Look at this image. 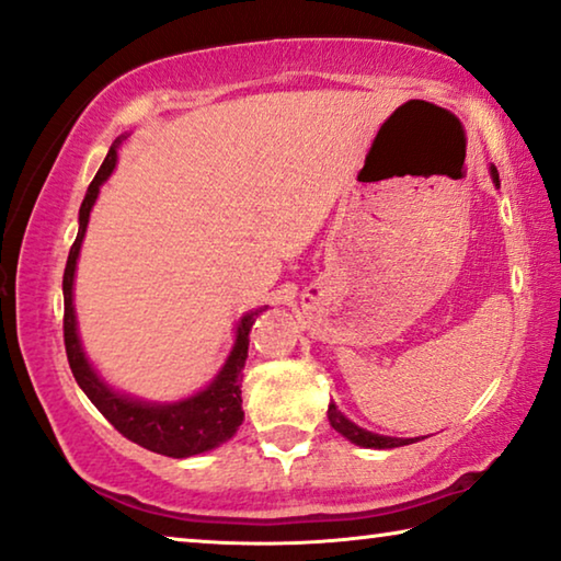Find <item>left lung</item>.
Wrapping results in <instances>:
<instances>
[{
    "instance_id": "8db88e82",
    "label": "left lung",
    "mask_w": 561,
    "mask_h": 561,
    "mask_svg": "<svg viewBox=\"0 0 561 561\" xmlns=\"http://www.w3.org/2000/svg\"><path fill=\"white\" fill-rule=\"evenodd\" d=\"M491 179L499 186V171L491 165ZM328 417H330V425L337 433H342L350 443H355V446H363V448H398V446H408V443H415L413 438H390V436H378V433H370L360 428V425H355L353 421H347L345 415L337 411V405L330 403L328 408Z\"/></svg>"
}]
</instances>
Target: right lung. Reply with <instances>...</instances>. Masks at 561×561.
<instances>
[{"label":"right lung","mask_w":561,"mask_h":561,"mask_svg":"<svg viewBox=\"0 0 561 561\" xmlns=\"http://www.w3.org/2000/svg\"><path fill=\"white\" fill-rule=\"evenodd\" d=\"M123 138H115V144L107 150L103 165L95 173L93 183L88 186V194L82 198L80 206V229L78 239L67 256L65 277H62V295H65V350L67 363L78 380L82 392L90 398L100 413L107 417V423L115 431L123 433L125 438L138 443L153 454L171 456V458H188L206 454L221 443H227L233 433L239 431L241 421H244V411H241V370H244L247 353H249V332L259 312L266 307H259L254 312H247L237 324V340L227 357V363L219 370V375L208 382L204 390L194 392L191 398L175 400V403H146V400H136L123 392L113 390L107 382L95 373V367L82 353L80 334H78V320H75V305H72V284H75V266H78L80 247L85 239V229L90 221V211H93L95 198L100 194V186L113 173L115 161H118V146Z\"/></svg>","instance_id":"add662e5"}]
</instances>
